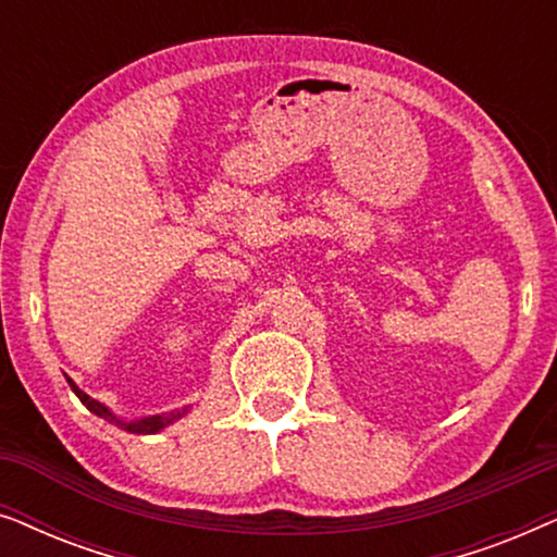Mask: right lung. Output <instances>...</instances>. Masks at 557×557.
Wrapping results in <instances>:
<instances>
[{
    "instance_id": "add662e5",
    "label": "right lung",
    "mask_w": 557,
    "mask_h": 557,
    "mask_svg": "<svg viewBox=\"0 0 557 557\" xmlns=\"http://www.w3.org/2000/svg\"><path fill=\"white\" fill-rule=\"evenodd\" d=\"M65 380H67V385H71V391H73L75 395H78L81 403L90 410V413H96L98 418H103V421H109V423H116L119 429H124V431H128V433H141V436H149V433L164 431L166 425H172L174 421H180V418H185V416L189 413V406H185V408L170 410V413L144 416V418H134V421H128V418H121V416L113 413V410H111L109 406H103V403H98V400L90 398L88 393H83L81 387L75 385L73 380L67 377V375H65Z\"/></svg>"
}]
</instances>
